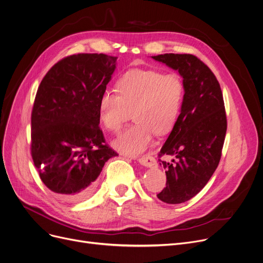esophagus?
I'll list each match as a JSON object with an SVG mask.
<instances>
[{
  "instance_id": "1",
  "label": "esophagus",
  "mask_w": 263,
  "mask_h": 263,
  "mask_svg": "<svg viewBox=\"0 0 263 263\" xmlns=\"http://www.w3.org/2000/svg\"><path fill=\"white\" fill-rule=\"evenodd\" d=\"M137 161H139V162L144 165V166H147V167H153V166H156L157 162H156V159L152 156H143L141 158H137Z\"/></svg>"
}]
</instances>
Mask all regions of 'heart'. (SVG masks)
Listing matches in <instances>:
<instances>
[{
	"label": "heart",
	"mask_w": 263,
	"mask_h": 263,
	"mask_svg": "<svg viewBox=\"0 0 263 263\" xmlns=\"http://www.w3.org/2000/svg\"><path fill=\"white\" fill-rule=\"evenodd\" d=\"M117 92L104 90L99 98L103 126L117 134L133 114L135 123L112 145L127 156H137L153 143L155 133L167 134L176 124L185 98L183 79L176 72L133 69L117 81Z\"/></svg>",
	"instance_id": "heart-1"
}]
</instances>
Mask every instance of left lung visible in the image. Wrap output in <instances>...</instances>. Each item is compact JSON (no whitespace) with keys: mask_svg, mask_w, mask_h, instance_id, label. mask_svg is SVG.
Returning a JSON list of instances; mask_svg holds the SVG:
<instances>
[{"mask_svg":"<svg viewBox=\"0 0 263 263\" xmlns=\"http://www.w3.org/2000/svg\"><path fill=\"white\" fill-rule=\"evenodd\" d=\"M178 70L185 84L184 103L159 157L166 187L157 197L170 204L182 203L203 189L216 171L223 147L228 121L220 84L213 71L194 54L152 57Z\"/></svg>","mask_w":263,"mask_h":263,"instance_id":"obj_1","label":"left lung"}]
</instances>
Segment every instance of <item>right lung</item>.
Masks as SVG:
<instances>
[{
  "label": "right lung",
  "instance_id": "right-lung-1",
  "mask_svg": "<svg viewBox=\"0 0 263 263\" xmlns=\"http://www.w3.org/2000/svg\"><path fill=\"white\" fill-rule=\"evenodd\" d=\"M117 59L104 53L68 55L47 71L37 88L31 157L43 183L61 200L87 199L106 161L118 156L105 142L98 109Z\"/></svg>",
  "mask_w": 263,
  "mask_h": 263
}]
</instances>
